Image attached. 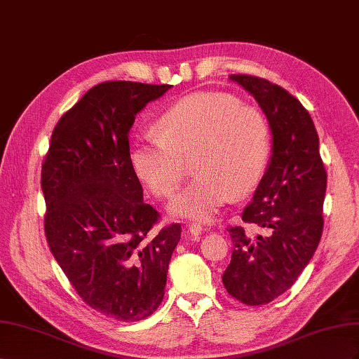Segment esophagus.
I'll list each match as a JSON object with an SVG mask.
<instances>
[{"label":"esophagus","mask_w":359,"mask_h":359,"mask_svg":"<svg viewBox=\"0 0 359 359\" xmlns=\"http://www.w3.org/2000/svg\"><path fill=\"white\" fill-rule=\"evenodd\" d=\"M188 230L191 234H201V231H204V225L200 222H191L188 224Z\"/></svg>","instance_id":"obj_1"}]
</instances>
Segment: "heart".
Instances as JSON below:
<instances>
[{
    "instance_id": "heart-1",
    "label": "heart",
    "mask_w": 359,
    "mask_h": 359,
    "mask_svg": "<svg viewBox=\"0 0 359 359\" xmlns=\"http://www.w3.org/2000/svg\"><path fill=\"white\" fill-rule=\"evenodd\" d=\"M159 137L130 141L129 165L158 198L174 194L192 159L197 172L170 204L172 217L209 219L234 194L247 196L262 180L271 134L262 112L224 93L183 97L158 120Z\"/></svg>"
}]
</instances>
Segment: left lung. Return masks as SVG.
<instances>
[{"label": "left lung", "mask_w": 359, "mask_h": 359, "mask_svg": "<svg viewBox=\"0 0 359 359\" xmlns=\"http://www.w3.org/2000/svg\"><path fill=\"white\" fill-rule=\"evenodd\" d=\"M259 102L272 132V156L242 212L269 236L255 239L243 227L227 229L233 242L230 264L222 275L229 294L247 305L278 298L310 263L323 231L326 170L311 116L287 90L252 75H230Z\"/></svg>", "instance_id": "1"}]
</instances>
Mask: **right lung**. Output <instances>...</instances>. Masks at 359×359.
<instances>
[{
  "label": "right lung",
  "instance_id": "obj_1",
  "mask_svg": "<svg viewBox=\"0 0 359 359\" xmlns=\"http://www.w3.org/2000/svg\"><path fill=\"white\" fill-rule=\"evenodd\" d=\"M172 86L107 81L90 88L54 128L42 165L45 234L60 268L91 309L121 322L163 299L180 224L153 231L128 159L135 116Z\"/></svg>",
  "mask_w": 359,
  "mask_h": 359
}]
</instances>
